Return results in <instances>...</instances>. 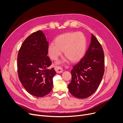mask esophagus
<instances>
[{"label": "esophagus", "mask_w": 123, "mask_h": 123, "mask_svg": "<svg viewBox=\"0 0 123 123\" xmlns=\"http://www.w3.org/2000/svg\"><path fill=\"white\" fill-rule=\"evenodd\" d=\"M55 70L57 73H62L63 72L62 68H61V67H59V66L55 67Z\"/></svg>", "instance_id": "esophagus-1"}]
</instances>
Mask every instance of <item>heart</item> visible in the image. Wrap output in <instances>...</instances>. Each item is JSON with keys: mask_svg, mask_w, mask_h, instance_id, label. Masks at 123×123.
<instances>
[{"mask_svg": "<svg viewBox=\"0 0 123 123\" xmlns=\"http://www.w3.org/2000/svg\"><path fill=\"white\" fill-rule=\"evenodd\" d=\"M55 43H50L48 47V55L53 61L57 60L63 51L71 62H77L84 56L87 47L86 37L80 32L62 34L55 38Z\"/></svg>", "mask_w": 123, "mask_h": 123, "instance_id": "b5f03b06", "label": "heart"}]
</instances>
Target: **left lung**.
<instances>
[{
    "mask_svg": "<svg viewBox=\"0 0 123 123\" xmlns=\"http://www.w3.org/2000/svg\"><path fill=\"white\" fill-rule=\"evenodd\" d=\"M105 72V56L100 43L92 34L90 44L85 55L73 67L72 80L68 85L71 94L86 98L98 87Z\"/></svg>",
    "mask_w": 123,
    "mask_h": 123,
    "instance_id": "obj_1",
    "label": "left lung"
}]
</instances>
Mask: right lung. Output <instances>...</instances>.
Instances as JSON below:
<instances>
[{
	"instance_id": "add662e5",
	"label": "right lung",
	"mask_w": 123,
	"mask_h": 123,
	"mask_svg": "<svg viewBox=\"0 0 123 123\" xmlns=\"http://www.w3.org/2000/svg\"><path fill=\"white\" fill-rule=\"evenodd\" d=\"M48 42L41 31L34 32L22 44L17 58L19 80L32 95L43 97L50 92L56 74L47 56Z\"/></svg>"
}]
</instances>
